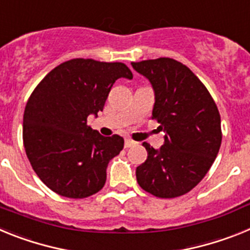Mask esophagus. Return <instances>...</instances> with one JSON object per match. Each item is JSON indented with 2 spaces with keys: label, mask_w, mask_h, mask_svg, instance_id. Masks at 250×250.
Returning <instances> with one entry per match:
<instances>
[{
  "label": "esophagus",
  "mask_w": 250,
  "mask_h": 250,
  "mask_svg": "<svg viewBox=\"0 0 250 250\" xmlns=\"http://www.w3.org/2000/svg\"><path fill=\"white\" fill-rule=\"evenodd\" d=\"M136 143L135 141H132V140H130V139H126V140H125V147H131V146H134V145H135Z\"/></svg>",
  "instance_id": "esophagus-1"
}]
</instances>
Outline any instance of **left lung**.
<instances>
[{
    "label": "left lung",
    "mask_w": 250,
    "mask_h": 250,
    "mask_svg": "<svg viewBox=\"0 0 250 250\" xmlns=\"http://www.w3.org/2000/svg\"><path fill=\"white\" fill-rule=\"evenodd\" d=\"M150 81L155 95L151 119L164 130V144L147 151L136 167V180L158 198H176L199 184L215 160L220 144V115L211 95L189 67L160 57L131 62Z\"/></svg>",
    "instance_id": "8db88e82"
}]
</instances>
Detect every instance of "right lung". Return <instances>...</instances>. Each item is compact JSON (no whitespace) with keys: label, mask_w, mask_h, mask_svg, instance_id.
<instances>
[{"label":"right lung","mask_w":250,"mask_h":250,"mask_svg":"<svg viewBox=\"0 0 250 250\" xmlns=\"http://www.w3.org/2000/svg\"><path fill=\"white\" fill-rule=\"evenodd\" d=\"M131 80L125 63L72 59L51 70L31 94L23 114V145L41 182L59 195L83 199L103 189L106 167L124 139L103 136L87 116L103 111L118 79Z\"/></svg>","instance_id":"add662e5"}]
</instances>
